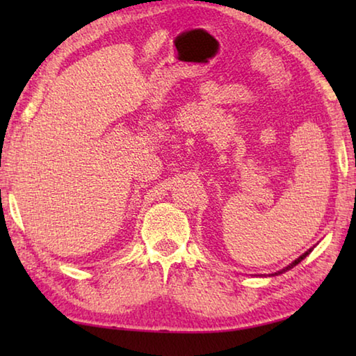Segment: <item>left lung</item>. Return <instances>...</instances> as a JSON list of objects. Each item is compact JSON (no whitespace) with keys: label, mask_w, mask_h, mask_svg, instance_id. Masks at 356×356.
Returning <instances> with one entry per match:
<instances>
[{"label":"left lung","mask_w":356,"mask_h":356,"mask_svg":"<svg viewBox=\"0 0 356 356\" xmlns=\"http://www.w3.org/2000/svg\"><path fill=\"white\" fill-rule=\"evenodd\" d=\"M311 251H312V248H311V250H308V251H306V252H305V254H301V256H300L298 259H295V261H293L292 264H289V265H287V267H284V268H282V270H280V272H278V273H273V275H281V273H286V272H287V270H291V268H293V267H295V265H297L298 262H301V261H303V259H305L306 256H308Z\"/></svg>","instance_id":"left-lung-1"}]
</instances>
